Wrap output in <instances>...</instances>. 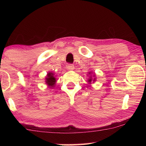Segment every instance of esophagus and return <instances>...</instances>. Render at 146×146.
I'll list each match as a JSON object with an SVG mask.
<instances>
[{
	"mask_svg": "<svg viewBox=\"0 0 146 146\" xmlns=\"http://www.w3.org/2000/svg\"><path fill=\"white\" fill-rule=\"evenodd\" d=\"M66 68H68V70H73V69H74V66L73 65V64H68L67 66H66Z\"/></svg>",
	"mask_w": 146,
	"mask_h": 146,
	"instance_id": "1",
	"label": "esophagus"
}]
</instances>
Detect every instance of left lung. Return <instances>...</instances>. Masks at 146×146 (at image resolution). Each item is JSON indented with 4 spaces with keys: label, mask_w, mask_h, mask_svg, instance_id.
I'll list each match as a JSON object with an SVG mask.
<instances>
[{
    "label": "left lung",
    "mask_w": 146,
    "mask_h": 146,
    "mask_svg": "<svg viewBox=\"0 0 146 146\" xmlns=\"http://www.w3.org/2000/svg\"><path fill=\"white\" fill-rule=\"evenodd\" d=\"M94 76H95V75H94ZM92 81H93V82H95V78H93L92 76H90V78L88 79V82L90 83V84H91V82H92Z\"/></svg>",
    "instance_id": "left-lung-1"
}]
</instances>
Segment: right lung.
Segmentation results:
<instances>
[{"label":"right lung","mask_w":146,"mask_h":146,"mask_svg":"<svg viewBox=\"0 0 146 146\" xmlns=\"http://www.w3.org/2000/svg\"><path fill=\"white\" fill-rule=\"evenodd\" d=\"M46 83L49 87H53L56 83V78L54 76V74L53 73L49 72L47 75V77L46 78Z\"/></svg>","instance_id":"obj_1"}]
</instances>
